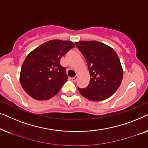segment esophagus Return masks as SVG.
<instances>
[{
  "instance_id": "1",
  "label": "esophagus",
  "mask_w": 148,
  "mask_h": 148,
  "mask_svg": "<svg viewBox=\"0 0 148 148\" xmlns=\"http://www.w3.org/2000/svg\"><path fill=\"white\" fill-rule=\"evenodd\" d=\"M72 81H74V82H76V81L78 80V76H76L73 77V78H72Z\"/></svg>"
}]
</instances>
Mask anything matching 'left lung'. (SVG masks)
<instances>
[{"label": "left lung", "mask_w": 148, "mask_h": 148, "mask_svg": "<svg viewBox=\"0 0 148 148\" xmlns=\"http://www.w3.org/2000/svg\"><path fill=\"white\" fill-rule=\"evenodd\" d=\"M88 66L90 80L86 88H78L86 99L101 101L109 98L120 86L123 76L120 60L115 51L97 41L76 42Z\"/></svg>", "instance_id": "left-lung-1"}]
</instances>
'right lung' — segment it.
Returning <instances> with one entry per match:
<instances>
[{"instance_id": "right-lung-1", "label": "right lung", "mask_w": 148, "mask_h": 148, "mask_svg": "<svg viewBox=\"0 0 148 148\" xmlns=\"http://www.w3.org/2000/svg\"><path fill=\"white\" fill-rule=\"evenodd\" d=\"M74 47L72 41L53 39L29 53L20 72V82L23 90L39 101L48 100L58 94L68 78L60 60Z\"/></svg>"}]
</instances>
